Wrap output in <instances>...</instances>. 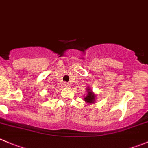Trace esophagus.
<instances>
[{
    "label": "esophagus",
    "mask_w": 148,
    "mask_h": 148,
    "mask_svg": "<svg viewBox=\"0 0 148 148\" xmlns=\"http://www.w3.org/2000/svg\"><path fill=\"white\" fill-rule=\"evenodd\" d=\"M64 86L65 87H70V84L69 83H68V82H64Z\"/></svg>",
    "instance_id": "esophagus-1"
}]
</instances>
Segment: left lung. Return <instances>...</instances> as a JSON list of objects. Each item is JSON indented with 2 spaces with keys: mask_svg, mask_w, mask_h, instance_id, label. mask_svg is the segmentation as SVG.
I'll list each match as a JSON object with an SVG mask.
<instances>
[{
  "mask_svg": "<svg viewBox=\"0 0 148 148\" xmlns=\"http://www.w3.org/2000/svg\"><path fill=\"white\" fill-rule=\"evenodd\" d=\"M87 95L85 97H84V101L87 103H89V104H92V103H94L95 101V95L93 93V92L92 90H90V89H87Z\"/></svg>",
  "mask_w": 148,
  "mask_h": 148,
  "instance_id": "left-lung-1",
  "label": "left lung"
}]
</instances>
